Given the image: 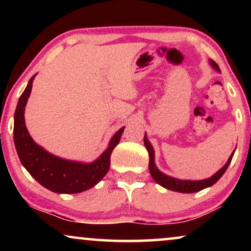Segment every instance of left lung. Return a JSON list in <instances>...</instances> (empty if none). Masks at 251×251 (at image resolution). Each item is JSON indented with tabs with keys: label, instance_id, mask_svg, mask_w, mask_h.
<instances>
[{
	"label": "left lung",
	"instance_id": "1",
	"mask_svg": "<svg viewBox=\"0 0 251 251\" xmlns=\"http://www.w3.org/2000/svg\"><path fill=\"white\" fill-rule=\"evenodd\" d=\"M209 63H210L211 66L214 67L216 71L221 72L218 65L216 64L214 60L210 59L209 60ZM144 144H145V147L150 155L149 168H150L151 176L153 177V179L155 180L157 184L161 185V186L167 188V190L179 192V193H194V192H199L203 190L205 187L212 186V185H214L216 181H217L219 178L224 175L226 169H227V167L229 166V163H231L233 154H234V152H233L231 154V156L228 157L227 162L225 163V166L223 167L222 169H219L217 173H216L214 176H211L210 178H207V179H202V180H181V179H177V178L168 176V175L161 173V171L157 169L155 166V162H154V150L152 145H151V143L149 142V139H147L146 133L145 136H144Z\"/></svg>",
	"mask_w": 251,
	"mask_h": 251
}]
</instances>
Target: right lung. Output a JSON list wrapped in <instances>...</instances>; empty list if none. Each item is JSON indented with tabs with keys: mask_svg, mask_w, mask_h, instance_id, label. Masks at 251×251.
I'll return each mask as SVG.
<instances>
[{
	"mask_svg": "<svg viewBox=\"0 0 251 251\" xmlns=\"http://www.w3.org/2000/svg\"><path fill=\"white\" fill-rule=\"evenodd\" d=\"M35 75L20 96L15 112L13 139L20 162L36 181L54 193H80L94 187L100 181L109 169L111 154L118 145L125 128L112 137L105 152L91 163L75 162L54 156L34 142L25 125V107L32 91Z\"/></svg>",
	"mask_w": 251,
	"mask_h": 251,
	"instance_id": "obj_1",
	"label": "right lung"
}]
</instances>
